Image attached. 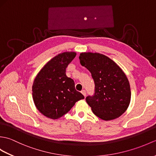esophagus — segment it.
Here are the masks:
<instances>
[{"mask_svg": "<svg viewBox=\"0 0 156 156\" xmlns=\"http://www.w3.org/2000/svg\"><path fill=\"white\" fill-rule=\"evenodd\" d=\"M81 92H82V94L84 96V97H85L86 95H87V91H86L85 90H82L81 91Z\"/></svg>", "mask_w": 156, "mask_h": 156, "instance_id": "esophagus-1", "label": "esophagus"}]
</instances>
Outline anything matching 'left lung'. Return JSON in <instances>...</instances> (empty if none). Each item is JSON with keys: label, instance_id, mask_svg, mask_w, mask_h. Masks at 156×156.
<instances>
[{"label": "left lung", "instance_id": "8db88e82", "mask_svg": "<svg viewBox=\"0 0 156 156\" xmlns=\"http://www.w3.org/2000/svg\"><path fill=\"white\" fill-rule=\"evenodd\" d=\"M79 59L94 82V94L86 98L92 112L105 121L120 117L131 101L130 84L125 73L111 59L98 53H82Z\"/></svg>", "mask_w": 156, "mask_h": 156}]
</instances>
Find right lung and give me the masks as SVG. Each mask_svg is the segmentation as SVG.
<instances>
[{"instance_id":"obj_1","label":"right lung","mask_w":156,"mask_h":156,"mask_svg":"<svg viewBox=\"0 0 156 156\" xmlns=\"http://www.w3.org/2000/svg\"><path fill=\"white\" fill-rule=\"evenodd\" d=\"M75 52H64L49 61L36 76L32 94L35 107L45 117L57 119L67 113L84 97L76 90L66 69L76 57Z\"/></svg>"}]
</instances>
